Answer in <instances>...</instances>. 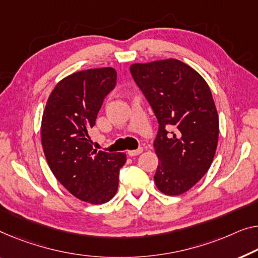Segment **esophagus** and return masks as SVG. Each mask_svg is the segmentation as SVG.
I'll return each instance as SVG.
<instances>
[{
	"label": "esophagus",
	"mask_w": 258,
	"mask_h": 258,
	"mask_svg": "<svg viewBox=\"0 0 258 258\" xmlns=\"http://www.w3.org/2000/svg\"><path fill=\"white\" fill-rule=\"evenodd\" d=\"M142 151H144V148L140 147V148H138V149H134V151H128L127 154H128L130 156H137V155H139V154H141Z\"/></svg>",
	"instance_id": "obj_1"
}]
</instances>
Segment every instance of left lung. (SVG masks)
<instances>
[{
    "label": "left lung",
    "instance_id": "1",
    "mask_svg": "<svg viewBox=\"0 0 258 258\" xmlns=\"http://www.w3.org/2000/svg\"><path fill=\"white\" fill-rule=\"evenodd\" d=\"M130 71L159 122L154 182L164 195H182L206 174L217 149L212 92L195 69L176 59L134 63Z\"/></svg>",
    "mask_w": 258,
    "mask_h": 258
}]
</instances>
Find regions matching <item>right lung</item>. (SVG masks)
Wrapping results in <instances>:
<instances>
[{
	"label": "right lung",
	"instance_id": "right-lung-1",
	"mask_svg": "<svg viewBox=\"0 0 258 258\" xmlns=\"http://www.w3.org/2000/svg\"><path fill=\"white\" fill-rule=\"evenodd\" d=\"M117 84L113 68L78 72L61 80L49 95L41 120V144L56 179L81 201L104 204L118 190L125 153L97 152L89 130Z\"/></svg>",
	"mask_w": 258,
	"mask_h": 258
}]
</instances>
